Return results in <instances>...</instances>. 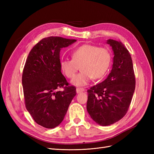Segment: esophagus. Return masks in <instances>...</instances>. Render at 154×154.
Masks as SVG:
<instances>
[{
    "instance_id": "obj_1",
    "label": "esophagus",
    "mask_w": 154,
    "mask_h": 154,
    "mask_svg": "<svg viewBox=\"0 0 154 154\" xmlns=\"http://www.w3.org/2000/svg\"><path fill=\"white\" fill-rule=\"evenodd\" d=\"M83 91H85V89L83 88H80V87H78V88H76V92L78 93H81V92H83Z\"/></svg>"
}]
</instances>
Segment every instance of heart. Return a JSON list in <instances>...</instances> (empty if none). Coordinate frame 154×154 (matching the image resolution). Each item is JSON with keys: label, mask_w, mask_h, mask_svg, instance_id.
I'll return each mask as SVG.
<instances>
[{"label": "heart", "mask_w": 154, "mask_h": 154, "mask_svg": "<svg viewBox=\"0 0 154 154\" xmlns=\"http://www.w3.org/2000/svg\"><path fill=\"white\" fill-rule=\"evenodd\" d=\"M72 60L60 62V69L68 78H72L80 68L82 71L73 78L74 85L83 86L93 79L103 78L110 66L112 55L109 50L91 44H83L73 51Z\"/></svg>", "instance_id": "heart-1"}]
</instances>
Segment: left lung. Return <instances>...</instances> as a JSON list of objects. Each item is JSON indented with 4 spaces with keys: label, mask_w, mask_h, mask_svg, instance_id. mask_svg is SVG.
Listing matches in <instances>:
<instances>
[{
    "label": "left lung",
    "mask_w": 154,
    "mask_h": 154,
    "mask_svg": "<svg viewBox=\"0 0 154 154\" xmlns=\"http://www.w3.org/2000/svg\"><path fill=\"white\" fill-rule=\"evenodd\" d=\"M114 52L111 72L105 80L87 91V110L102 126L118 122L127 114L136 87L131 55L121 42L109 39Z\"/></svg>",
    "instance_id": "8db88e82"
}]
</instances>
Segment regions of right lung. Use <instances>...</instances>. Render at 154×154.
I'll list each match as a JSON object with an SVG mask.
<instances>
[{
  "instance_id": "add662e5",
  "label": "right lung",
  "mask_w": 154,
  "mask_h": 154,
  "mask_svg": "<svg viewBox=\"0 0 154 154\" xmlns=\"http://www.w3.org/2000/svg\"><path fill=\"white\" fill-rule=\"evenodd\" d=\"M76 40L49 36L37 43L27 57L22 73L25 105L35 122L47 128L62 123L76 87L70 86L60 69V53ZM63 88V91H58Z\"/></svg>"
}]
</instances>
